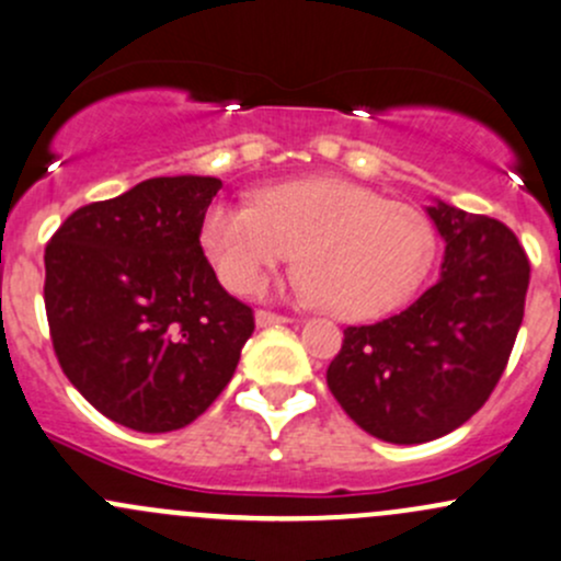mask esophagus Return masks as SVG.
<instances>
[{
    "label": "esophagus",
    "instance_id": "obj_1",
    "mask_svg": "<svg viewBox=\"0 0 561 561\" xmlns=\"http://www.w3.org/2000/svg\"><path fill=\"white\" fill-rule=\"evenodd\" d=\"M255 322L257 328H274V325H285V322H290V317L274 314V311H255Z\"/></svg>",
    "mask_w": 561,
    "mask_h": 561
}]
</instances>
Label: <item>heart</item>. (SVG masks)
<instances>
[{"label": "heart", "instance_id": "1", "mask_svg": "<svg viewBox=\"0 0 561 561\" xmlns=\"http://www.w3.org/2000/svg\"><path fill=\"white\" fill-rule=\"evenodd\" d=\"M202 244L239 296L263 290L298 255L304 293L341 320H374L403 306L435 261V228L420 209L335 176L265 187L255 206L215 204Z\"/></svg>", "mask_w": 561, "mask_h": 561}]
</instances>
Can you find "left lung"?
<instances>
[{"instance_id":"left-lung-1","label":"left lung","mask_w":561,"mask_h":561,"mask_svg":"<svg viewBox=\"0 0 561 561\" xmlns=\"http://www.w3.org/2000/svg\"><path fill=\"white\" fill-rule=\"evenodd\" d=\"M446 241L440 276L409 309L344 330L328 387L365 433L427 444L465 424L497 387L529 287V261L500 220L427 206Z\"/></svg>"}]
</instances>
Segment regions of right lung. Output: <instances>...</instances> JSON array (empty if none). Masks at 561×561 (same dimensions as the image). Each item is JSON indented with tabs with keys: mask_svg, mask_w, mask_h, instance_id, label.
I'll list each match as a JSON object with an SVG mask.
<instances>
[{
	"mask_svg": "<svg viewBox=\"0 0 561 561\" xmlns=\"http://www.w3.org/2000/svg\"><path fill=\"white\" fill-rule=\"evenodd\" d=\"M217 176H152L80 206L45 247V311L61 370L96 411L139 433L191 424L255 330L202 250Z\"/></svg>",
	"mask_w": 561,
	"mask_h": 561,
	"instance_id": "add662e5",
	"label": "right lung"
}]
</instances>
